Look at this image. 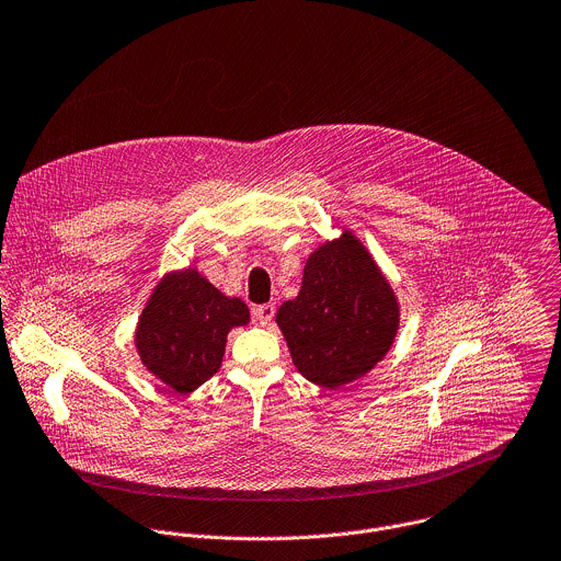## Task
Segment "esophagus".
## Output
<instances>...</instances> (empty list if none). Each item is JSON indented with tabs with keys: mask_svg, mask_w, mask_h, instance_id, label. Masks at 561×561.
<instances>
[{
	"mask_svg": "<svg viewBox=\"0 0 561 561\" xmlns=\"http://www.w3.org/2000/svg\"><path fill=\"white\" fill-rule=\"evenodd\" d=\"M253 314H255L260 325H271V321L275 317V304H262V306H257L253 310Z\"/></svg>",
	"mask_w": 561,
	"mask_h": 561,
	"instance_id": "obj_1",
	"label": "esophagus"
}]
</instances>
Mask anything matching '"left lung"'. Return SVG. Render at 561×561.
Returning a JSON list of instances; mask_svg holds the SVG:
<instances>
[{
    "mask_svg": "<svg viewBox=\"0 0 561 561\" xmlns=\"http://www.w3.org/2000/svg\"><path fill=\"white\" fill-rule=\"evenodd\" d=\"M275 321L299 374L336 389L385 358L400 308L374 257L345 231L308 257L299 295L282 304Z\"/></svg>",
    "mask_w": 561,
    "mask_h": 561,
    "instance_id": "obj_1",
    "label": "left lung"
}]
</instances>
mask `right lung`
<instances>
[{
    "mask_svg": "<svg viewBox=\"0 0 561 561\" xmlns=\"http://www.w3.org/2000/svg\"><path fill=\"white\" fill-rule=\"evenodd\" d=\"M249 323V308L225 297L198 271L170 273L148 299L135 332L144 367L176 393L207 382L222 363L227 334Z\"/></svg>",
    "mask_w": 561,
    "mask_h": 561,
    "instance_id": "obj_1",
    "label": "right lung"
}]
</instances>
